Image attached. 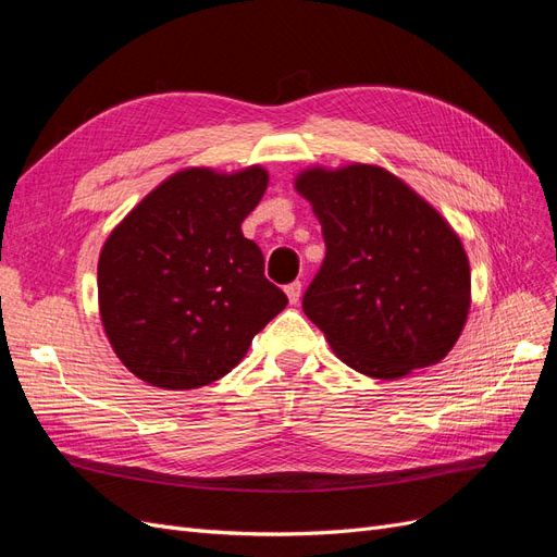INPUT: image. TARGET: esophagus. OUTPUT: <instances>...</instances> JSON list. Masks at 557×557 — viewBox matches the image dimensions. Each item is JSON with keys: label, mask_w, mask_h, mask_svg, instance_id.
I'll use <instances>...</instances> for the list:
<instances>
[{"label": "esophagus", "mask_w": 557, "mask_h": 557, "mask_svg": "<svg viewBox=\"0 0 557 557\" xmlns=\"http://www.w3.org/2000/svg\"><path fill=\"white\" fill-rule=\"evenodd\" d=\"M285 295H288L290 305H297L299 297H301V283H299V281H293V283L285 285Z\"/></svg>", "instance_id": "1"}]
</instances>
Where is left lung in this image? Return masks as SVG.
Instances as JSON below:
<instances>
[{
  "label": "left lung",
  "mask_w": 557,
  "mask_h": 557,
  "mask_svg": "<svg viewBox=\"0 0 557 557\" xmlns=\"http://www.w3.org/2000/svg\"><path fill=\"white\" fill-rule=\"evenodd\" d=\"M318 215L325 260L301 309L348 367L399 379L436 364L469 311V262L444 218L381 166L297 178Z\"/></svg>",
  "instance_id": "8db88e82"
}]
</instances>
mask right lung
<instances>
[{
    "mask_svg": "<svg viewBox=\"0 0 557 557\" xmlns=\"http://www.w3.org/2000/svg\"><path fill=\"white\" fill-rule=\"evenodd\" d=\"M264 190L262 166L185 170L111 232L97 267L99 313L132 374L166 391L209 385L288 305L242 232Z\"/></svg>",
    "mask_w": 557,
    "mask_h": 557,
    "instance_id": "1",
    "label": "right lung"
}]
</instances>
